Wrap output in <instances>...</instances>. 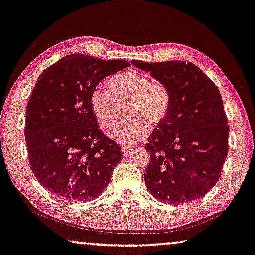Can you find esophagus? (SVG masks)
Wrapping results in <instances>:
<instances>
[{
  "label": "esophagus",
  "mask_w": 255,
  "mask_h": 255,
  "mask_svg": "<svg viewBox=\"0 0 255 255\" xmlns=\"http://www.w3.org/2000/svg\"><path fill=\"white\" fill-rule=\"evenodd\" d=\"M132 152V148L130 147H122V154L124 156H128Z\"/></svg>",
  "instance_id": "esophagus-1"
}]
</instances>
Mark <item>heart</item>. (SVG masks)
<instances>
[{
    "label": "heart",
    "mask_w": 255,
    "mask_h": 255,
    "mask_svg": "<svg viewBox=\"0 0 255 255\" xmlns=\"http://www.w3.org/2000/svg\"><path fill=\"white\" fill-rule=\"evenodd\" d=\"M112 93L97 87L90 93V108L101 128H109L116 122L117 103L128 101L125 121L109 133V136L123 146H131L147 133V123L154 127L165 119L170 108V92L163 84L136 72L124 73L109 82Z\"/></svg>",
    "instance_id": "1"
}]
</instances>
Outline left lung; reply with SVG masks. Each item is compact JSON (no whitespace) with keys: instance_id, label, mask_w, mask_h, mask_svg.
<instances>
[{"instance_id":"obj_1","label":"left lung","mask_w":255,"mask_h":255,"mask_svg":"<svg viewBox=\"0 0 255 255\" xmlns=\"http://www.w3.org/2000/svg\"><path fill=\"white\" fill-rule=\"evenodd\" d=\"M132 64L162 83L171 100L165 119L146 144L150 154L144 171L146 187L162 202H194L215 186L228 155L229 127L220 91L191 62Z\"/></svg>"}]
</instances>
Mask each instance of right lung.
I'll return each mask as SVG.
<instances>
[{
	"mask_svg": "<svg viewBox=\"0 0 255 255\" xmlns=\"http://www.w3.org/2000/svg\"><path fill=\"white\" fill-rule=\"evenodd\" d=\"M128 66L76 53L38 76L27 104L25 141L35 178L57 197L88 202L111 181L123 155L99 130L89 98L105 77Z\"/></svg>",
	"mask_w": 255,
	"mask_h": 255,
	"instance_id": "add662e5",
	"label": "right lung"
}]
</instances>
